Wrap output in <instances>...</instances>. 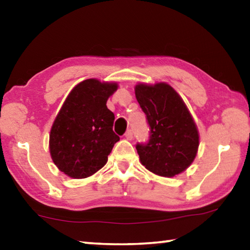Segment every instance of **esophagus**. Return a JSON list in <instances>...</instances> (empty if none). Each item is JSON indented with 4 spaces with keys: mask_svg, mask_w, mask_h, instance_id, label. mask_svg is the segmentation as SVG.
<instances>
[{
    "mask_svg": "<svg viewBox=\"0 0 250 250\" xmlns=\"http://www.w3.org/2000/svg\"><path fill=\"white\" fill-rule=\"evenodd\" d=\"M125 137L128 139V140H132L133 139V132H132V130H128L126 131V132L125 133Z\"/></svg>",
    "mask_w": 250,
    "mask_h": 250,
    "instance_id": "1",
    "label": "esophagus"
}]
</instances>
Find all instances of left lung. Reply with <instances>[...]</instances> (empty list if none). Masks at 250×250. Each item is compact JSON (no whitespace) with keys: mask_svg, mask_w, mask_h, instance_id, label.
<instances>
[{"mask_svg":"<svg viewBox=\"0 0 250 250\" xmlns=\"http://www.w3.org/2000/svg\"><path fill=\"white\" fill-rule=\"evenodd\" d=\"M137 98L150 126L146 143H137L142 166L160 176H174L195 159L200 137L183 99L166 83H139Z\"/></svg>","mask_w":250,"mask_h":250,"instance_id":"left-lung-1","label":"left lung"}]
</instances>
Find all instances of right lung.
<instances>
[{
	"label": "right lung",
	"instance_id": "obj_1",
	"mask_svg": "<svg viewBox=\"0 0 250 250\" xmlns=\"http://www.w3.org/2000/svg\"><path fill=\"white\" fill-rule=\"evenodd\" d=\"M116 83L86 79L69 92L49 134V151L59 170L73 179H84L100 170L120 138L113 132L115 115L107 100Z\"/></svg>",
	"mask_w": 250,
	"mask_h": 250
}]
</instances>
